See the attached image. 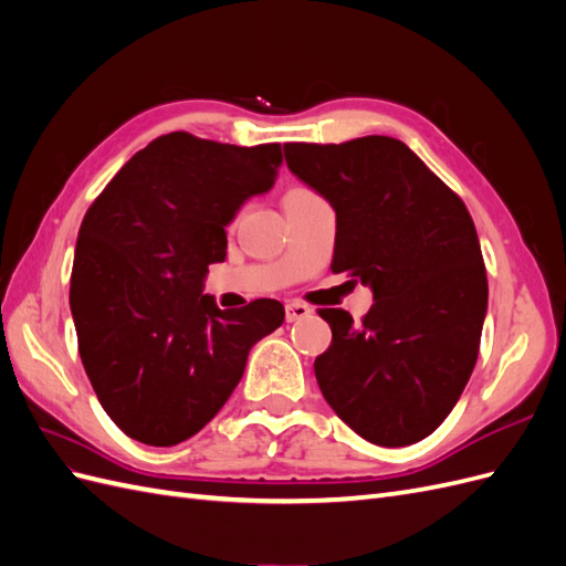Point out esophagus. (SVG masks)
Here are the masks:
<instances>
[{
  "mask_svg": "<svg viewBox=\"0 0 566 566\" xmlns=\"http://www.w3.org/2000/svg\"><path fill=\"white\" fill-rule=\"evenodd\" d=\"M312 316V310L306 304H300V302H290L285 304V321L287 323H295V321H302V318H310Z\"/></svg>",
  "mask_w": 566,
  "mask_h": 566,
  "instance_id": "1",
  "label": "esophagus"
}]
</instances>
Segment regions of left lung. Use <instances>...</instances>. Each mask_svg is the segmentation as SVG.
Wrapping results in <instances>:
<instances>
[{
    "mask_svg": "<svg viewBox=\"0 0 566 566\" xmlns=\"http://www.w3.org/2000/svg\"><path fill=\"white\" fill-rule=\"evenodd\" d=\"M287 169L331 202L333 271L373 290L361 323L321 310L333 342L314 373L325 401L378 447L432 434L458 403L489 304L472 217L403 142L285 144Z\"/></svg>",
    "mask_w": 566,
    "mask_h": 566,
    "instance_id": "obj_1",
    "label": "left lung"
}]
</instances>
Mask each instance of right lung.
<instances>
[{
	"instance_id": "add662e5",
	"label": "right lung",
	"mask_w": 566,
	"mask_h": 566,
	"mask_svg": "<svg viewBox=\"0 0 566 566\" xmlns=\"http://www.w3.org/2000/svg\"><path fill=\"white\" fill-rule=\"evenodd\" d=\"M281 144L158 136L119 169L82 219L71 312L84 370L111 420L148 447L193 437L241 382L281 302L221 312L202 295L224 262L227 227L279 177Z\"/></svg>"
}]
</instances>
